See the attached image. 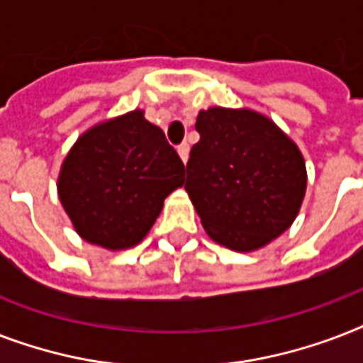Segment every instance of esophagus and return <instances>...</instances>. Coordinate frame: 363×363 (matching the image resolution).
<instances>
[{
  "mask_svg": "<svg viewBox=\"0 0 363 363\" xmlns=\"http://www.w3.org/2000/svg\"><path fill=\"white\" fill-rule=\"evenodd\" d=\"M177 150H179V156H181V160L186 164L188 162V156H190V145H188L186 141H182L179 147H177Z\"/></svg>",
  "mask_w": 363,
  "mask_h": 363,
  "instance_id": "34e87169",
  "label": "esophagus"
}]
</instances>
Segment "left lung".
<instances>
[{
	"label": "left lung",
	"instance_id": "obj_1",
	"mask_svg": "<svg viewBox=\"0 0 363 363\" xmlns=\"http://www.w3.org/2000/svg\"><path fill=\"white\" fill-rule=\"evenodd\" d=\"M196 130L184 188L209 238L250 252L286 232L307 188L296 143L250 109L199 111Z\"/></svg>",
	"mask_w": 363,
	"mask_h": 363
}]
</instances>
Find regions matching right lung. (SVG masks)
<instances>
[{
  "label": "right lung",
  "mask_w": 363,
  "mask_h": 363,
  "mask_svg": "<svg viewBox=\"0 0 363 363\" xmlns=\"http://www.w3.org/2000/svg\"><path fill=\"white\" fill-rule=\"evenodd\" d=\"M184 184V164L158 125L131 111L82 133L65 156L58 196L84 241L122 250L143 241Z\"/></svg>",
  "instance_id": "right-lung-1"
}]
</instances>
